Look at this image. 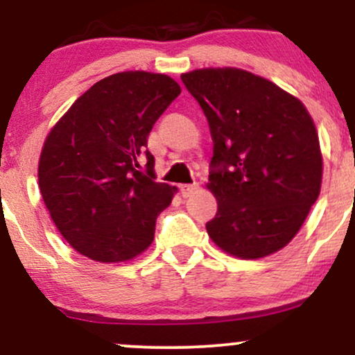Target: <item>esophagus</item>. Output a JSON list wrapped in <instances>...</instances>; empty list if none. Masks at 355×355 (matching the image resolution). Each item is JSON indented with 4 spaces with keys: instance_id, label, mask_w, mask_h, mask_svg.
I'll use <instances>...</instances> for the list:
<instances>
[{
    "instance_id": "esophagus-1",
    "label": "esophagus",
    "mask_w": 355,
    "mask_h": 355,
    "mask_svg": "<svg viewBox=\"0 0 355 355\" xmlns=\"http://www.w3.org/2000/svg\"><path fill=\"white\" fill-rule=\"evenodd\" d=\"M197 190H198V183H191V185L180 187V191H182L183 197H190V195H193Z\"/></svg>"
}]
</instances>
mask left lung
I'll use <instances>...</instances> for the list:
<instances>
[{
	"label": "left lung",
	"instance_id": "1",
	"mask_svg": "<svg viewBox=\"0 0 355 355\" xmlns=\"http://www.w3.org/2000/svg\"><path fill=\"white\" fill-rule=\"evenodd\" d=\"M182 81L214 140L210 239L227 254L260 259L295 237L320 193L322 155L311 115L295 96L239 68H203Z\"/></svg>",
	"mask_w": 355,
	"mask_h": 355
}]
</instances>
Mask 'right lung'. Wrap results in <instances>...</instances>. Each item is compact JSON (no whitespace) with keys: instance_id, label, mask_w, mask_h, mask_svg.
Here are the masks:
<instances>
[{"instance_id":"obj_1","label":"right lung","mask_w":355,"mask_h":355,"mask_svg":"<svg viewBox=\"0 0 355 355\" xmlns=\"http://www.w3.org/2000/svg\"><path fill=\"white\" fill-rule=\"evenodd\" d=\"M180 92L166 75L116 73L85 92L51 128L40 157V190L81 255L125 262L153 242L157 217L177 189L155 182L146 141Z\"/></svg>"}]
</instances>
